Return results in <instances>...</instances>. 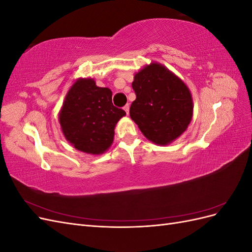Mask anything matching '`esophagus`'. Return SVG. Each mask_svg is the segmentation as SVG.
Segmentation results:
<instances>
[{"instance_id": "34e87169", "label": "esophagus", "mask_w": 252, "mask_h": 252, "mask_svg": "<svg viewBox=\"0 0 252 252\" xmlns=\"http://www.w3.org/2000/svg\"><path fill=\"white\" fill-rule=\"evenodd\" d=\"M124 110H125V112H126L127 114H129V104H127V105L124 106Z\"/></svg>"}]
</instances>
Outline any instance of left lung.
Wrapping results in <instances>:
<instances>
[{
  "label": "left lung",
  "mask_w": 252,
  "mask_h": 252,
  "mask_svg": "<svg viewBox=\"0 0 252 252\" xmlns=\"http://www.w3.org/2000/svg\"><path fill=\"white\" fill-rule=\"evenodd\" d=\"M136 98L130 118L145 138L169 145L186 131L193 114V101L184 81L164 65L152 62L133 77Z\"/></svg>",
  "instance_id": "left-lung-1"
}]
</instances>
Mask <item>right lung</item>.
Instances as JSON below:
<instances>
[{"mask_svg":"<svg viewBox=\"0 0 252 252\" xmlns=\"http://www.w3.org/2000/svg\"><path fill=\"white\" fill-rule=\"evenodd\" d=\"M109 88L96 86L94 79L79 78L67 91L59 112L65 139L85 154L98 156L113 143L114 128L126 116L114 107Z\"/></svg>","mask_w":252,"mask_h":252,"instance_id":"obj_1","label":"right lung"}]
</instances>
